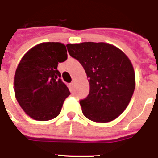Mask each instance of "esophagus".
I'll return each instance as SVG.
<instances>
[{"label":"esophagus","mask_w":158,"mask_h":158,"mask_svg":"<svg viewBox=\"0 0 158 158\" xmlns=\"http://www.w3.org/2000/svg\"><path fill=\"white\" fill-rule=\"evenodd\" d=\"M69 86H70V89H71V90L73 91V82L70 83Z\"/></svg>","instance_id":"1"}]
</instances>
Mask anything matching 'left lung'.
Returning a JSON list of instances; mask_svg holds the SVG:
<instances>
[{
  "label": "left lung",
  "mask_w": 158,
  "mask_h": 158,
  "mask_svg": "<svg viewBox=\"0 0 158 158\" xmlns=\"http://www.w3.org/2000/svg\"><path fill=\"white\" fill-rule=\"evenodd\" d=\"M67 48L84 67L89 79V95L79 101L84 115L94 122L115 120L127 109L135 89L131 60L110 43H69Z\"/></svg>",
  "instance_id": "1"
}]
</instances>
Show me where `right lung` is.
<instances>
[{
  "instance_id": "1",
  "label": "right lung",
  "mask_w": 158,
  "mask_h": 158,
  "mask_svg": "<svg viewBox=\"0 0 158 158\" xmlns=\"http://www.w3.org/2000/svg\"><path fill=\"white\" fill-rule=\"evenodd\" d=\"M68 58L61 43H42L26 52L14 76V91L24 112L36 121L57 117L70 94L60 79L58 63Z\"/></svg>"
}]
</instances>
